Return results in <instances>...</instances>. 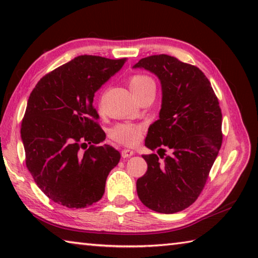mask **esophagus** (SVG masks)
Instances as JSON below:
<instances>
[{"instance_id": "34e87169", "label": "esophagus", "mask_w": 258, "mask_h": 258, "mask_svg": "<svg viewBox=\"0 0 258 258\" xmlns=\"http://www.w3.org/2000/svg\"><path fill=\"white\" fill-rule=\"evenodd\" d=\"M133 155H134V151L133 150L124 149L123 151H121V157H123V158H128V157L133 156Z\"/></svg>"}]
</instances>
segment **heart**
<instances>
[{
	"label": "heart",
	"mask_w": 258,
	"mask_h": 258,
	"mask_svg": "<svg viewBox=\"0 0 258 258\" xmlns=\"http://www.w3.org/2000/svg\"><path fill=\"white\" fill-rule=\"evenodd\" d=\"M130 89L135 97H140L145 92L155 90V82L151 77L143 74H135L128 80ZM142 127L135 124H119L111 130L110 135L115 141L125 146H134L141 138Z\"/></svg>",
	"instance_id": "heart-1"
}]
</instances>
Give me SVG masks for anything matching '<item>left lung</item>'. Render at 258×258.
Segmentation results:
<instances>
[{"label": "left lung", "mask_w": 258, "mask_h": 258, "mask_svg": "<svg viewBox=\"0 0 258 258\" xmlns=\"http://www.w3.org/2000/svg\"><path fill=\"white\" fill-rule=\"evenodd\" d=\"M159 78V119L150 125L146 147L173 155L161 163L156 154L143 155L147 173L137 191L152 211L173 214L194 204L203 191L222 146V112L211 82L196 66L167 54L150 55L135 63ZM160 156V155H159Z\"/></svg>", "instance_id": "obj_1"}]
</instances>
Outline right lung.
<instances>
[{
    "label": "right lung",
    "instance_id": "add662e5",
    "mask_svg": "<svg viewBox=\"0 0 258 258\" xmlns=\"http://www.w3.org/2000/svg\"><path fill=\"white\" fill-rule=\"evenodd\" d=\"M125 61L76 56L42 77L29 95L20 131L26 166L56 204L84 208L99 202L109 172L119 163L115 148L97 146L106 133L93 98Z\"/></svg>",
    "mask_w": 258,
    "mask_h": 258
}]
</instances>
